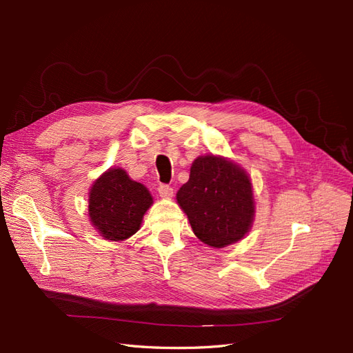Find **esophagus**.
I'll return each mask as SVG.
<instances>
[{
	"mask_svg": "<svg viewBox=\"0 0 353 353\" xmlns=\"http://www.w3.org/2000/svg\"><path fill=\"white\" fill-rule=\"evenodd\" d=\"M157 191H159L160 197H163V199H170V197L174 196V188L166 185V184L159 185V190H157Z\"/></svg>",
	"mask_w": 353,
	"mask_h": 353,
	"instance_id": "1",
	"label": "esophagus"
}]
</instances>
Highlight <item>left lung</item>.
<instances>
[{
  "label": "left lung",
  "instance_id": "1",
  "mask_svg": "<svg viewBox=\"0 0 353 353\" xmlns=\"http://www.w3.org/2000/svg\"><path fill=\"white\" fill-rule=\"evenodd\" d=\"M176 203L196 237L209 248L222 249L243 240L254 221L249 174L219 154L194 159L188 181L178 190Z\"/></svg>",
  "mask_w": 353,
  "mask_h": 353
}]
</instances>
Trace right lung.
<instances>
[{"label":"right lung","instance_id":"1","mask_svg":"<svg viewBox=\"0 0 353 353\" xmlns=\"http://www.w3.org/2000/svg\"><path fill=\"white\" fill-rule=\"evenodd\" d=\"M153 196L122 168H110L94 181L88 193L91 225L104 240L123 241L140 230Z\"/></svg>","mask_w":353,"mask_h":353}]
</instances>
